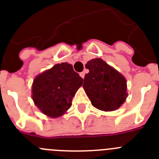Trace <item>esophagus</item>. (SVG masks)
I'll use <instances>...</instances> for the list:
<instances>
[{
  "instance_id": "34e87169",
  "label": "esophagus",
  "mask_w": 159,
  "mask_h": 159,
  "mask_svg": "<svg viewBox=\"0 0 159 159\" xmlns=\"http://www.w3.org/2000/svg\"><path fill=\"white\" fill-rule=\"evenodd\" d=\"M80 77H82V78H84V77H85V72H81V73H79Z\"/></svg>"
}]
</instances>
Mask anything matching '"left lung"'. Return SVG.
<instances>
[{
	"label": "left lung",
	"mask_w": 159,
	"mask_h": 159,
	"mask_svg": "<svg viewBox=\"0 0 159 159\" xmlns=\"http://www.w3.org/2000/svg\"><path fill=\"white\" fill-rule=\"evenodd\" d=\"M86 68L90 72L84 77L83 88L92 105L104 111L118 109L128 96L125 77L100 58L88 61Z\"/></svg>",
	"instance_id": "8db88e82"
}]
</instances>
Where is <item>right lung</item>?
<instances>
[{
	"label": "right lung",
	"mask_w": 159,
	"mask_h": 159,
	"mask_svg": "<svg viewBox=\"0 0 159 159\" xmlns=\"http://www.w3.org/2000/svg\"><path fill=\"white\" fill-rule=\"evenodd\" d=\"M83 79L66 62L55 65L34 78L32 99L43 114L57 118L72 106V99Z\"/></svg>",
	"instance_id": "1"
}]
</instances>
